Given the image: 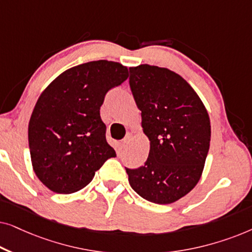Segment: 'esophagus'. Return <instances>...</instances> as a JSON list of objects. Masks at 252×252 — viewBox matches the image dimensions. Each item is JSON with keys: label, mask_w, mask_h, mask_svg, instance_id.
Segmentation results:
<instances>
[{"label": "esophagus", "mask_w": 252, "mask_h": 252, "mask_svg": "<svg viewBox=\"0 0 252 252\" xmlns=\"http://www.w3.org/2000/svg\"><path fill=\"white\" fill-rule=\"evenodd\" d=\"M129 143V136H126L125 139H124L122 142H120V146H122V148H126L127 144Z\"/></svg>", "instance_id": "obj_1"}]
</instances>
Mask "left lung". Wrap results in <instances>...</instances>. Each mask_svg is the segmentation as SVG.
I'll use <instances>...</instances> for the list:
<instances>
[{"label":"left lung","instance_id":"1","mask_svg":"<svg viewBox=\"0 0 252 252\" xmlns=\"http://www.w3.org/2000/svg\"><path fill=\"white\" fill-rule=\"evenodd\" d=\"M129 86L150 141L143 166L126 168L130 187L147 201L170 204L201 179L211 125L204 104L181 75L165 67H130Z\"/></svg>","mask_w":252,"mask_h":252}]
</instances>
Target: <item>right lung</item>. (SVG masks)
Here are the masks:
<instances>
[{
  "mask_svg": "<svg viewBox=\"0 0 252 252\" xmlns=\"http://www.w3.org/2000/svg\"><path fill=\"white\" fill-rule=\"evenodd\" d=\"M128 78V68L94 61L58 75L37 99L29 124L33 170L57 194L86 187L104 161L116 157L99 109L105 94Z\"/></svg>",
  "mask_w": 252,
  "mask_h": 252,
  "instance_id": "right-lung-1",
  "label": "right lung"
}]
</instances>
